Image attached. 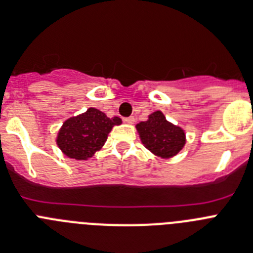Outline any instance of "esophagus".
Masks as SVG:
<instances>
[{
  "label": "esophagus",
  "instance_id": "1",
  "mask_svg": "<svg viewBox=\"0 0 253 253\" xmlns=\"http://www.w3.org/2000/svg\"><path fill=\"white\" fill-rule=\"evenodd\" d=\"M124 121L126 122V124L132 125V124H133V122H135V117H133V116H129V117L124 118Z\"/></svg>",
  "mask_w": 253,
  "mask_h": 253
}]
</instances>
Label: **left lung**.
I'll return each instance as SVG.
<instances>
[{"label":"left lung","mask_w":253,"mask_h":253,"mask_svg":"<svg viewBox=\"0 0 253 253\" xmlns=\"http://www.w3.org/2000/svg\"><path fill=\"white\" fill-rule=\"evenodd\" d=\"M136 128L145 147L163 159L175 156L185 145L184 129L166 121L161 111L151 113L149 120L136 125Z\"/></svg>","instance_id":"left-lung-1"}]
</instances>
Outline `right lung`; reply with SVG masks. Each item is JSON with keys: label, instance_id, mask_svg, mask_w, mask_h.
Masks as SVG:
<instances>
[{"label": "right lung", "instance_id": "add662e5", "mask_svg": "<svg viewBox=\"0 0 253 253\" xmlns=\"http://www.w3.org/2000/svg\"><path fill=\"white\" fill-rule=\"evenodd\" d=\"M121 124L120 117L110 118L97 108H88L87 112L63 124L56 143L68 158L87 160L101 150L113 126Z\"/></svg>", "mask_w": 253, "mask_h": 253}]
</instances>
